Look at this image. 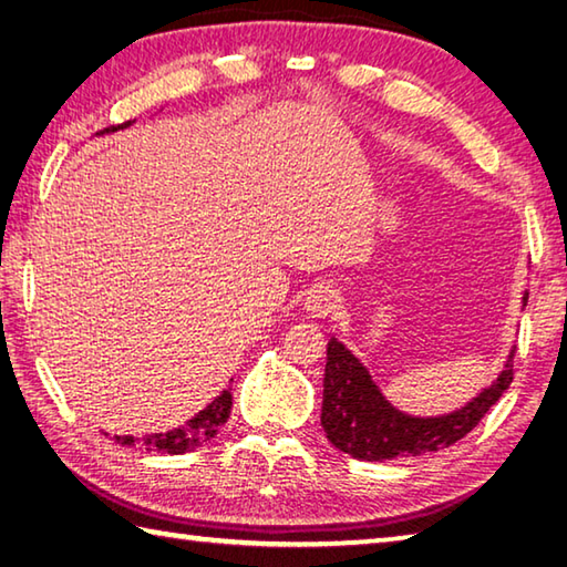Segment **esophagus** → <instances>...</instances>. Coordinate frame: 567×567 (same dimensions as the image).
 I'll return each instance as SVG.
<instances>
[{
  "label": "esophagus",
  "instance_id": "esophagus-1",
  "mask_svg": "<svg viewBox=\"0 0 567 567\" xmlns=\"http://www.w3.org/2000/svg\"><path fill=\"white\" fill-rule=\"evenodd\" d=\"M341 307V297L336 290L327 285H319L315 290H309L305 297V309L309 311L311 317H329L333 311H339Z\"/></svg>",
  "mask_w": 567,
  "mask_h": 567
}]
</instances>
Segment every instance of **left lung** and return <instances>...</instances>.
I'll return each instance as SVG.
<instances>
[{
	"label": "left lung",
	"mask_w": 567,
	"mask_h": 567,
	"mask_svg": "<svg viewBox=\"0 0 567 567\" xmlns=\"http://www.w3.org/2000/svg\"><path fill=\"white\" fill-rule=\"evenodd\" d=\"M526 299L528 295L524 292V307ZM512 360L514 351L504 360L499 375L453 412L416 416L396 409L382 394L360 358L351 353V348L331 336L327 346V370H323L321 426L336 449L370 463L449 449L467 431H473L477 421L509 388L514 375Z\"/></svg>",
	"instance_id": "obj_1"
}]
</instances>
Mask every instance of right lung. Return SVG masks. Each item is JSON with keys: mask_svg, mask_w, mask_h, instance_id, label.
Masks as SVG:
<instances>
[{"mask_svg": "<svg viewBox=\"0 0 567 567\" xmlns=\"http://www.w3.org/2000/svg\"><path fill=\"white\" fill-rule=\"evenodd\" d=\"M134 122H126L122 128L131 126ZM110 134V131H106ZM228 414H231V392L224 390L221 394H216L214 400L197 412L195 416H189L185 424H179L171 431H161V433H148V436L136 439V436H116L114 433V441L128 445V449H134V445H141V449L146 451H158V453H171V455H179V453H187V451H195L197 445H202L204 441L214 439L216 433H219V426L226 424ZM110 436V433H106Z\"/></svg>", "mask_w": 567, "mask_h": 567, "instance_id": "1", "label": "right lung"}]
</instances>
